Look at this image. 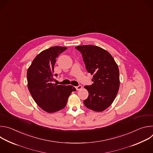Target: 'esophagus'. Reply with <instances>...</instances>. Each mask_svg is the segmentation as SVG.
Returning <instances> with one entry per match:
<instances>
[{"mask_svg":"<svg viewBox=\"0 0 153 153\" xmlns=\"http://www.w3.org/2000/svg\"><path fill=\"white\" fill-rule=\"evenodd\" d=\"M82 85H78L77 86H76V88L77 90H80L82 89Z\"/></svg>","mask_w":153,"mask_h":153,"instance_id":"obj_1","label":"esophagus"}]
</instances>
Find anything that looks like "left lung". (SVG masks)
<instances>
[{"mask_svg": "<svg viewBox=\"0 0 153 153\" xmlns=\"http://www.w3.org/2000/svg\"><path fill=\"white\" fill-rule=\"evenodd\" d=\"M75 48L82 53L87 71L93 75V83L85 86L89 95L83 103L93 111H103L112 104L119 91L117 65L110 53L97 46L81 45Z\"/></svg>", "mask_w": 153, "mask_h": 153, "instance_id": "8db88e82", "label": "left lung"}]
</instances>
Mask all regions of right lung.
I'll use <instances>...</instances> for the list:
<instances>
[{
  "label": "right lung",
  "mask_w": 153,
  "mask_h": 153,
  "mask_svg": "<svg viewBox=\"0 0 153 153\" xmlns=\"http://www.w3.org/2000/svg\"><path fill=\"white\" fill-rule=\"evenodd\" d=\"M67 49L53 47L43 50L34 59L27 71L28 88L31 96L40 108L49 113L65 108L71 93L76 91L71 85L52 82L56 58Z\"/></svg>",
  "instance_id": "1"
}]
</instances>
